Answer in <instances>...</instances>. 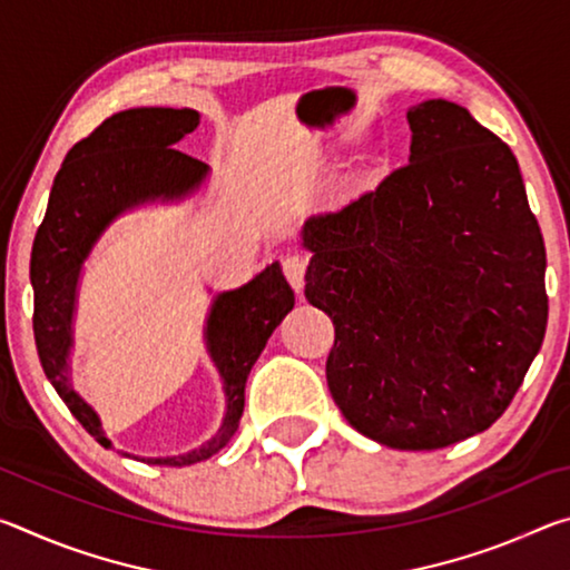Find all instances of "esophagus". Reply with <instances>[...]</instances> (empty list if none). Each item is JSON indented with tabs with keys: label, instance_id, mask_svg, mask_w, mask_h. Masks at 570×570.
I'll list each match as a JSON object with an SVG mask.
<instances>
[{
	"label": "esophagus",
	"instance_id": "obj_1",
	"mask_svg": "<svg viewBox=\"0 0 570 570\" xmlns=\"http://www.w3.org/2000/svg\"><path fill=\"white\" fill-rule=\"evenodd\" d=\"M282 268H284L286 282L292 284L296 292H302L304 274H306V256H302V254H286L282 258Z\"/></svg>",
	"mask_w": 570,
	"mask_h": 570
}]
</instances>
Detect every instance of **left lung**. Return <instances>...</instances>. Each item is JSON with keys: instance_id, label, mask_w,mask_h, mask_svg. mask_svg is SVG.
I'll use <instances>...</instances> for the list:
<instances>
[{"instance_id": "obj_1", "label": "left lung", "mask_w": 570, "mask_h": 570, "mask_svg": "<svg viewBox=\"0 0 570 570\" xmlns=\"http://www.w3.org/2000/svg\"><path fill=\"white\" fill-rule=\"evenodd\" d=\"M410 163L304 226L306 302L330 314L326 384L344 420L440 450L513 402L548 324L546 246L518 160L448 100L407 112Z\"/></svg>"}]
</instances>
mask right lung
Returning <instances> with one entry per match:
<instances>
[{
	"label": "right lung",
	"mask_w": 570,
	"mask_h": 570,
	"mask_svg": "<svg viewBox=\"0 0 570 570\" xmlns=\"http://www.w3.org/2000/svg\"><path fill=\"white\" fill-rule=\"evenodd\" d=\"M200 115L180 108H132L102 120L88 138L75 142L57 170L50 204L37 228L30 278L35 286V344L42 370L67 410L100 445L98 414L70 387V326L77 274L85 256L110 220L125 208L153 198H180L198 188L208 166L173 148L183 135L196 130ZM294 292L278 264L254 282L216 298L208 316V350L226 384L228 412L218 435L188 455L150 460L156 465H196L226 445L244 414L246 380L268 336L292 312Z\"/></svg>",
	"instance_id": "right-lung-1"
}]
</instances>
